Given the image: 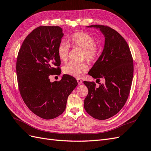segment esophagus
Instances as JSON below:
<instances>
[{
	"label": "esophagus",
	"mask_w": 151,
	"mask_h": 151,
	"mask_svg": "<svg viewBox=\"0 0 151 151\" xmlns=\"http://www.w3.org/2000/svg\"><path fill=\"white\" fill-rule=\"evenodd\" d=\"M76 80H77V82H78V85H80L81 83H82V80H81V79H80V78H77Z\"/></svg>",
	"instance_id": "obj_1"
}]
</instances>
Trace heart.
I'll return each mask as SVG.
<instances>
[{
  "label": "heart",
  "mask_w": 151,
  "mask_h": 151,
  "mask_svg": "<svg viewBox=\"0 0 151 151\" xmlns=\"http://www.w3.org/2000/svg\"><path fill=\"white\" fill-rule=\"evenodd\" d=\"M68 42L74 48L83 50V59H86L91 63H94L100 56L101 48L95 43L94 37L86 32H78L71 34L68 39ZM57 55L62 61H66L69 57V46L66 42L62 41L57 46ZM88 70L87 63L76 64L69 63L64 65L63 72L65 74L75 78H80Z\"/></svg>",
  "instance_id": "1"
}]
</instances>
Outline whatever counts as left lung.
I'll return each mask as SVG.
<instances>
[{
    "label": "left lung",
    "instance_id": "left-lung-1",
    "mask_svg": "<svg viewBox=\"0 0 151 151\" xmlns=\"http://www.w3.org/2000/svg\"><path fill=\"white\" fill-rule=\"evenodd\" d=\"M87 27L99 29L105 37L101 55L88 72L94 78H105V83L96 87L94 82L84 81L88 90L84 109L92 117L105 120L117 114L128 98L133 76V57L127 42L114 29L101 25Z\"/></svg>",
    "mask_w": 151,
    "mask_h": 151
}]
</instances>
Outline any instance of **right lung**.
<instances>
[{"label":"right lung","mask_w":151,"mask_h":151,"mask_svg":"<svg viewBox=\"0 0 151 151\" xmlns=\"http://www.w3.org/2000/svg\"><path fill=\"white\" fill-rule=\"evenodd\" d=\"M63 36L59 26L38 27L26 37L18 54L16 69L22 98L30 111L45 119L64 112L69 95L78 85L68 75L60 81H50V75L60 71L57 50Z\"/></svg>","instance_id":"right-lung-1"}]
</instances>
